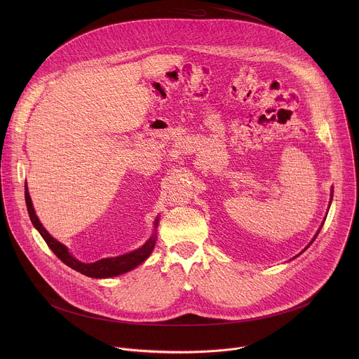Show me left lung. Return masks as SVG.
<instances>
[{
  "label": "left lung",
  "instance_id": "1",
  "mask_svg": "<svg viewBox=\"0 0 359 359\" xmlns=\"http://www.w3.org/2000/svg\"><path fill=\"white\" fill-rule=\"evenodd\" d=\"M320 230H321V229H320ZM317 236H318V233H317ZM317 236H316V237H317ZM316 237H314V238H316ZM313 241H314V240H313ZM313 241H311V243H313ZM309 245H310V244H309Z\"/></svg>",
  "mask_w": 359,
  "mask_h": 359
}]
</instances>
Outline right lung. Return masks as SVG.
I'll return each instance as SVG.
<instances>
[{"mask_svg":"<svg viewBox=\"0 0 359 359\" xmlns=\"http://www.w3.org/2000/svg\"><path fill=\"white\" fill-rule=\"evenodd\" d=\"M25 203H27L28 215H29V219H31L34 227L39 231V234L42 236V238L45 240L48 247L54 251L57 257L62 263H65L68 267L74 269L75 271H79L83 276L92 277V278L115 277V276H119V274H123V273H128V271L133 270L135 267H137L140 263H143L149 257L150 252L153 251V247H155V243H156V233H155L140 248H137L132 252L119 255V257L102 259L96 263L85 264V263H81L76 259H74L72 255L69 254L68 248L64 244H61L60 241H57L54 237H50V234L42 227V224L39 223V220H38V217L34 212L32 201H31V197H29V193L27 191V189H25ZM158 223H159V220L155 222V227H158Z\"/></svg>","mask_w":359,"mask_h":359,"instance_id":"1","label":"right lung"}]
</instances>
